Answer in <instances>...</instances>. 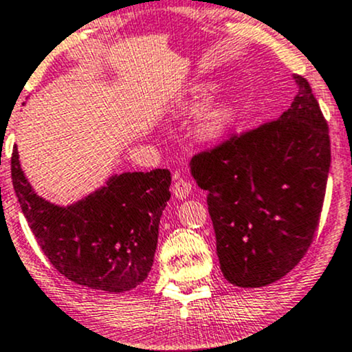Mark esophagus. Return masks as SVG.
Returning a JSON list of instances; mask_svg holds the SVG:
<instances>
[{
    "instance_id": "obj_1",
    "label": "esophagus",
    "mask_w": 352,
    "mask_h": 352,
    "mask_svg": "<svg viewBox=\"0 0 352 352\" xmlns=\"http://www.w3.org/2000/svg\"><path fill=\"white\" fill-rule=\"evenodd\" d=\"M191 192V183L188 179H176V183L173 184V195H175L177 199H184V197L189 196Z\"/></svg>"
}]
</instances>
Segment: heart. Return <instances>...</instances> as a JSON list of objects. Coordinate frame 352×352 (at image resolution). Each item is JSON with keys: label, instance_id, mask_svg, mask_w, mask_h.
I'll return each instance as SVG.
<instances>
[{"label": "heart", "instance_id": "1", "mask_svg": "<svg viewBox=\"0 0 352 352\" xmlns=\"http://www.w3.org/2000/svg\"><path fill=\"white\" fill-rule=\"evenodd\" d=\"M191 104H201L199 96H196L191 101ZM229 121H231V111H229L228 106H216V108L209 109L199 123L201 138H204V140H218L228 129Z\"/></svg>", "mask_w": 352, "mask_h": 352}]
</instances>
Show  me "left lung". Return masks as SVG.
Returning a JSON list of instances; mask_svg holds the SVG:
<instances>
[{
  "instance_id": "1",
  "label": "left lung",
  "mask_w": 352,
  "mask_h": 352,
  "mask_svg": "<svg viewBox=\"0 0 352 352\" xmlns=\"http://www.w3.org/2000/svg\"><path fill=\"white\" fill-rule=\"evenodd\" d=\"M278 120L197 153L189 161L208 191L224 278L263 287L304 258L318 231L331 166L327 121L306 78Z\"/></svg>"
}]
</instances>
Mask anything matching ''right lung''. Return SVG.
I'll return each mask as SVG.
<instances>
[{"label": "right lung", "instance_id": "obj_1", "mask_svg": "<svg viewBox=\"0 0 352 352\" xmlns=\"http://www.w3.org/2000/svg\"><path fill=\"white\" fill-rule=\"evenodd\" d=\"M11 177L23 214L39 248L69 281L124 293L148 278L160 219L169 201L171 173H123L68 208L39 197L11 155Z\"/></svg>", "mask_w": 352, "mask_h": 352}]
</instances>
